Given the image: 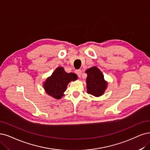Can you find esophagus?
<instances>
[{
    "label": "esophagus",
    "instance_id": "1",
    "mask_svg": "<svg viewBox=\"0 0 150 150\" xmlns=\"http://www.w3.org/2000/svg\"><path fill=\"white\" fill-rule=\"evenodd\" d=\"M75 74L77 75V76H78L79 77H80L81 75V70H76L75 71Z\"/></svg>",
    "mask_w": 150,
    "mask_h": 150
}]
</instances>
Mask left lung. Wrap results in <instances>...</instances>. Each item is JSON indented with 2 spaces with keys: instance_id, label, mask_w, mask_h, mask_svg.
<instances>
[{
  "instance_id": "8db88e82",
  "label": "left lung",
  "mask_w": 150,
  "mask_h": 150,
  "mask_svg": "<svg viewBox=\"0 0 150 150\" xmlns=\"http://www.w3.org/2000/svg\"><path fill=\"white\" fill-rule=\"evenodd\" d=\"M87 74V92L93 96H101L107 87V83L104 80L102 72L96 67L88 69Z\"/></svg>"
}]
</instances>
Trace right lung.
<instances>
[{
	"instance_id": "1",
	"label": "right lung",
	"mask_w": 150,
	"mask_h": 150,
	"mask_svg": "<svg viewBox=\"0 0 150 150\" xmlns=\"http://www.w3.org/2000/svg\"><path fill=\"white\" fill-rule=\"evenodd\" d=\"M77 79L76 74L66 73L64 68L59 67L44 83V89L49 95L60 99L64 95L63 93L66 90L69 83Z\"/></svg>"
}]
</instances>
